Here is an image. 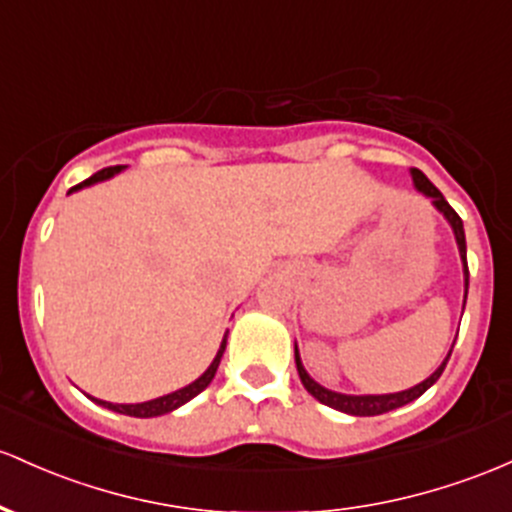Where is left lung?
Wrapping results in <instances>:
<instances>
[{"instance_id":"obj_1","label":"left lung","mask_w":512,"mask_h":512,"mask_svg":"<svg viewBox=\"0 0 512 512\" xmlns=\"http://www.w3.org/2000/svg\"><path fill=\"white\" fill-rule=\"evenodd\" d=\"M411 177H413V187L418 189L420 194H425L430 199V204L435 206L437 211L445 216V221L449 223V228H452L454 233V240H457V247H459V257H462V269H464V303H466V291H469V267H466V238H464V223L462 218L457 216V211L452 209V206L447 204L445 196L440 194V189L435 187V184L430 182L428 177H425L420 170H411ZM454 347V345H452ZM452 347H449L447 357L442 359L440 367L432 372L428 379L420 381V384L411 386V389L406 391H396V393H340V391H333V389H325V386H320L316 379H313L311 374L306 372V367H303L301 362V355H299V345L294 342V357H296V369H299V376H301V384L303 389L311 393L316 401L323 403V406H330L335 408V411L340 413H347V415H359V418H367V415H381V413H389V411H396V408L406 406V403L415 401V398L423 396L425 391L430 389L432 384H435L437 379H440V374L445 372L447 362H449V355H452Z\"/></svg>"}]
</instances>
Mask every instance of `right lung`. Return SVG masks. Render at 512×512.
I'll list each match as a JSON object with an SVG mask.
<instances>
[{
	"label": "right lung",
	"instance_id": "1",
	"mask_svg": "<svg viewBox=\"0 0 512 512\" xmlns=\"http://www.w3.org/2000/svg\"><path fill=\"white\" fill-rule=\"evenodd\" d=\"M123 170H126V167H123V165L106 167V170L92 174V177L84 179L82 184L72 187L67 194L80 192V189H87V187H94V184H99V182H106V179L116 177V174L123 172ZM226 342H228V333L223 335L221 347H218L216 357H213V362L209 364V367H206V372L201 374L199 379H194L192 384L182 386V389H177V391H172V393H165V396H160V398H153V401H143V403H111V401H101V398H92V396H89V398H92V401L97 403V406H101V408H109V411L121 413V415H131V418H157V415H165V413L177 411L179 406H184V403L192 401L194 396H199V393L211 384L213 376H216L218 364H221L223 352H226Z\"/></svg>",
	"mask_w": 512,
	"mask_h": 512
}]
</instances>
